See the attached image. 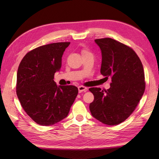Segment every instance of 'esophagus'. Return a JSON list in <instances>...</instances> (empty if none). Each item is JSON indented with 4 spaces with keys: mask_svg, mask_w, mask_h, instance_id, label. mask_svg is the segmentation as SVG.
<instances>
[{
    "mask_svg": "<svg viewBox=\"0 0 159 159\" xmlns=\"http://www.w3.org/2000/svg\"><path fill=\"white\" fill-rule=\"evenodd\" d=\"M78 89H79V93H81L83 92H87V88L85 87H83V86H79L78 87Z\"/></svg>",
    "mask_w": 159,
    "mask_h": 159,
    "instance_id": "1",
    "label": "esophagus"
}]
</instances>
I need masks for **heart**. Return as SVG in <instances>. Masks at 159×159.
Segmentation results:
<instances>
[{
	"label": "heart",
	"instance_id": "obj_1",
	"mask_svg": "<svg viewBox=\"0 0 159 159\" xmlns=\"http://www.w3.org/2000/svg\"><path fill=\"white\" fill-rule=\"evenodd\" d=\"M82 52H83V54H85V53H87V52H89L87 51V50H83Z\"/></svg>",
	"mask_w": 159,
	"mask_h": 159
}]
</instances>
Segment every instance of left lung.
<instances>
[{
	"mask_svg": "<svg viewBox=\"0 0 159 159\" xmlns=\"http://www.w3.org/2000/svg\"><path fill=\"white\" fill-rule=\"evenodd\" d=\"M102 52L100 73L111 77V87L89 90L94 100L89 104L92 116L104 124L117 125L133 112L146 87L142 63L130 47L111 38L95 39Z\"/></svg>",
	"mask_w": 159,
	"mask_h": 159,
	"instance_id": "1",
	"label": "left lung"
}]
</instances>
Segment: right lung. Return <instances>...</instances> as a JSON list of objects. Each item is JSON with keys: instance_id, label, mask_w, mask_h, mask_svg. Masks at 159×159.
Listing matches in <instances>:
<instances>
[{"instance_id": "obj_1", "label": "right lung", "mask_w": 159, "mask_h": 159, "mask_svg": "<svg viewBox=\"0 0 159 159\" xmlns=\"http://www.w3.org/2000/svg\"><path fill=\"white\" fill-rule=\"evenodd\" d=\"M70 43L39 46L26 54L19 65L17 96L26 114L42 126H50L66 118L79 92L75 86H58L53 80Z\"/></svg>"}]
</instances>
